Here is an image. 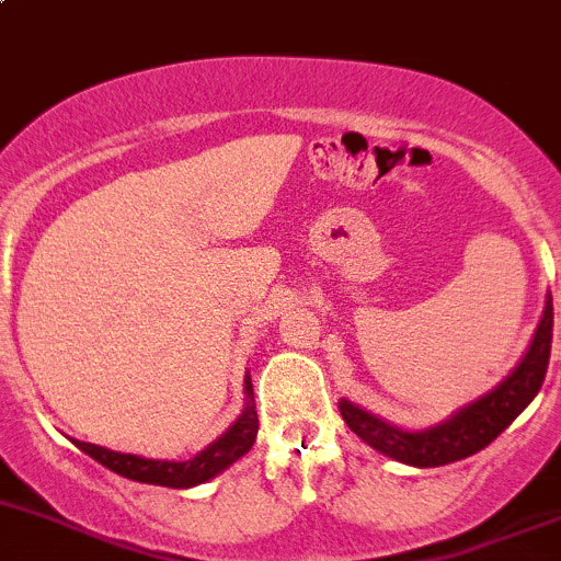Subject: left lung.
Listing matches in <instances>:
<instances>
[{"label":"left lung","instance_id":"left-lung-1","mask_svg":"<svg viewBox=\"0 0 561 561\" xmlns=\"http://www.w3.org/2000/svg\"><path fill=\"white\" fill-rule=\"evenodd\" d=\"M553 334V305L551 294H546L540 323L529 340L527 354L522 356L513 373L505 380L486 391L478 400L467 402L446 421L426 430H405L391 421L380 419L373 410L356 405L351 400H340V415L356 437L389 459L402 461L410 467H443L451 461L467 459V456L483 451L500 432L513 424L518 413L535 400L540 391L542 378L551 356Z\"/></svg>","mask_w":561,"mask_h":561}]
</instances>
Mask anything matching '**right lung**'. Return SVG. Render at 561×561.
I'll list each match as a JSON object with an SVG mask.
<instances>
[{
    "label": "right lung",
    "instance_id": "right-lung-1",
    "mask_svg": "<svg viewBox=\"0 0 561 561\" xmlns=\"http://www.w3.org/2000/svg\"><path fill=\"white\" fill-rule=\"evenodd\" d=\"M242 391H245V408L238 415L232 426L224 432L218 440H213L210 446L202 448L194 459L186 461H172V459H146V456L137 454H121L110 451L105 446H94V443L72 440L75 446L83 454H89L91 459L100 461L107 470L118 472V476L129 478L137 483H153V486H170V489H192L199 483L210 481L218 472L227 470L229 465L251 451L253 440H256L259 432V415H256V402H253V383L251 373H245L242 380Z\"/></svg>",
    "mask_w": 561,
    "mask_h": 561
}]
</instances>
